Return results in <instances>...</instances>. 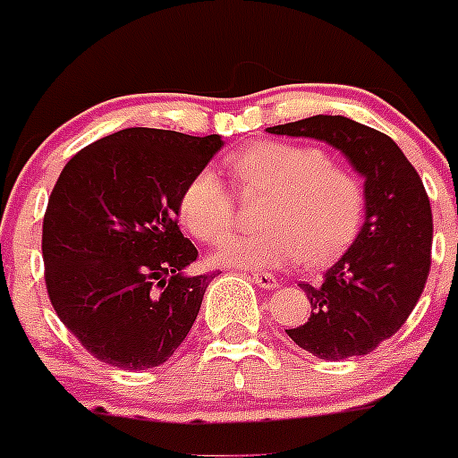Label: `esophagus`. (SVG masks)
<instances>
[{"label": "esophagus", "instance_id": "obj_1", "mask_svg": "<svg viewBox=\"0 0 458 458\" xmlns=\"http://www.w3.org/2000/svg\"><path fill=\"white\" fill-rule=\"evenodd\" d=\"M252 281H255L259 288H263V290L279 288V281H276L270 272H255V275H252Z\"/></svg>", "mask_w": 458, "mask_h": 458}]
</instances>
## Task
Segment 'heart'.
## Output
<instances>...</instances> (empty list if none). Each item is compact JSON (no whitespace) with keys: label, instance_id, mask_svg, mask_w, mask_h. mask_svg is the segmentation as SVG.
Instances as JSON below:
<instances>
[{"label":"heart","instance_id":"b5f03b06","mask_svg":"<svg viewBox=\"0 0 458 458\" xmlns=\"http://www.w3.org/2000/svg\"><path fill=\"white\" fill-rule=\"evenodd\" d=\"M243 192H267L261 228L230 237L216 261L275 267L301 261L326 266L352 246L366 219V186L354 170L332 164L326 150L290 141H255L225 159ZM179 216L199 242L219 243L234 225V197L203 168L179 197Z\"/></svg>","mask_w":458,"mask_h":458}]
</instances>
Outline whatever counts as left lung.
<instances>
[{"label":"left lung","instance_id":"left-lung-1","mask_svg":"<svg viewBox=\"0 0 458 458\" xmlns=\"http://www.w3.org/2000/svg\"><path fill=\"white\" fill-rule=\"evenodd\" d=\"M267 132L330 143L366 179L361 233L321 284H299L312 315L285 332L326 361L372 352L408 321L426 288L432 208L421 177L390 137L341 114H317Z\"/></svg>","mask_w":458,"mask_h":458}]
</instances>
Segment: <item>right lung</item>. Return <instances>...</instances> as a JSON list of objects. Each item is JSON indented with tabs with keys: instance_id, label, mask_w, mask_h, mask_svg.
<instances>
[{
	"instance_id": "obj_1",
	"label": "right lung",
	"mask_w": 458,
	"mask_h": 458,
	"mask_svg": "<svg viewBox=\"0 0 458 458\" xmlns=\"http://www.w3.org/2000/svg\"><path fill=\"white\" fill-rule=\"evenodd\" d=\"M221 146L219 135L126 128L64 165L41 230L46 290L99 361L157 368L191 332L212 275H183L199 252L177 225L179 197Z\"/></svg>"
}]
</instances>
